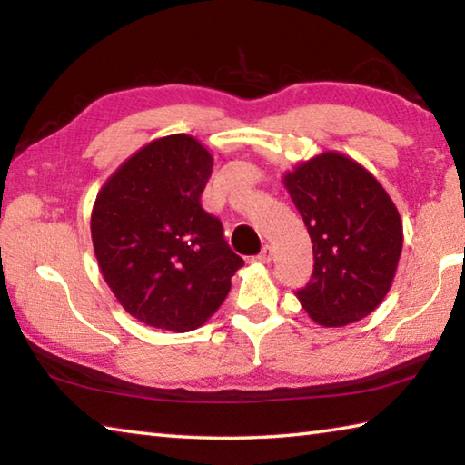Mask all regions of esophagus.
<instances>
[{
  "label": "esophagus",
  "mask_w": 465,
  "mask_h": 465,
  "mask_svg": "<svg viewBox=\"0 0 465 465\" xmlns=\"http://www.w3.org/2000/svg\"><path fill=\"white\" fill-rule=\"evenodd\" d=\"M254 261L261 262V264H269V262L272 261V248H271V246H264V248L261 250V254L254 256Z\"/></svg>",
  "instance_id": "esophagus-1"
}]
</instances>
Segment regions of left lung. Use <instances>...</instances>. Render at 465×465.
Instances as JSON below:
<instances>
[{"label": "left lung", "instance_id": "8db88e82", "mask_svg": "<svg viewBox=\"0 0 465 465\" xmlns=\"http://www.w3.org/2000/svg\"><path fill=\"white\" fill-rule=\"evenodd\" d=\"M313 250V272L297 291L316 324L341 328L383 302L402 254V219L371 172L338 152L302 162L282 176Z\"/></svg>", "mask_w": 465, "mask_h": 465}]
</instances>
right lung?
<instances>
[{"instance_id":"obj_1","label":"right lung","mask_w":465,"mask_h":465,"mask_svg":"<svg viewBox=\"0 0 465 465\" xmlns=\"http://www.w3.org/2000/svg\"><path fill=\"white\" fill-rule=\"evenodd\" d=\"M213 170L207 147L184 133L141 147L100 188L92 243L119 303L147 326L188 332L230 293L242 258L201 207Z\"/></svg>"}]
</instances>
